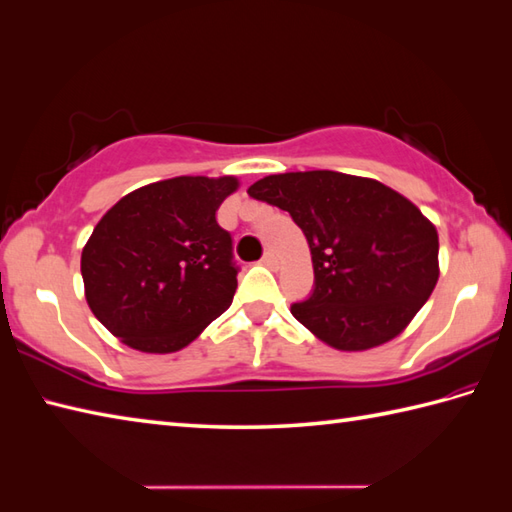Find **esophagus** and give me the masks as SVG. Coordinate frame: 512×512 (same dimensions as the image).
<instances>
[{
  "mask_svg": "<svg viewBox=\"0 0 512 512\" xmlns=\"http://www.w3.org/2000/svg\"><path fill=\"white\" fill-rule=\"evenodd\" d=\"M260 263H263L269 269H276L278 267V258H276L274 252H265V256H263V260H260Z\"/></svg>",
  "mask_w": 512,
  "mask_h": 512,
  "instance_id": "34e87169",
  "label": "esophagus"
}]
</instances>
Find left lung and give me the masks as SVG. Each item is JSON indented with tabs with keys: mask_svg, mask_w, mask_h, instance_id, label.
Returning a JSON list of instances; mask_svg holds the SVG:
<instances>
[{
	"mask_svg": "<svg viewBox=\"0 0 512 512\" xmlns=\"http://www.w3.org/2000/svg\"><path fill=\"white\" fill-rule=\"evenodd\" d=\"M247 195L287 210L311 247L315 287L295 320L337 350L399 335L438 282V232L377 179L306 170L258 179Z\"/></svg>",
	"mask_w": 512,
	"mask_h": 512,
	"instance_id": "8db88e82",
	"label": "left lung"
}]
</instances>
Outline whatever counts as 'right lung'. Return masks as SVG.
I'll return each instance as SVG.
<instances>
[{
	"instance_id": "1",
	"label": "right lung",
	"mask_w": 512,
	"mask_h": 512,
	"mask_svg": "<svg viewBox=\"0 0 512 512\" xmlns=\"http://www.w3.org/2000/svg\"><path fill=\"white\" fill-rule=\"evenodd\" d=\"M236 177H173L129 192L81 256L100 324L142 352H175L232 304L238 267L217 210Z\"/></svg>"
}]
</instances>
